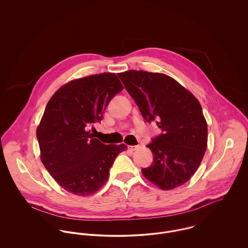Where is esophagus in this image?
<instances>
[{
    "label": "esophagus",
    "mask_w": 248,
    "mask_h": 248,
    "mask_svg": "<svg viewBox=\"0 0 248 248\" xmlns=\"http://www.w3.org/2000/svg\"><path fill=\"white\" fill-rule=\"evenodd\" d=\"M139 148V145H128V150L130 151H135Z\"/></svg>",
    "instance_id": "obj_1"
}]
</instances>
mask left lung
Returning a JSON list of instances; mask_svg holds the SVG:
<instances>
[{
    "label": "left lung",
    "mask_w": 248,
    "mask_h": 248,
    "mask_svg": "<svg viewBox=\"0 0 248 248\" xmlns=\"http://www.w3.org/2000/svg\"><path fill=\"white\" fill-rule=\"evenodd\" d=\"M143 119L157 120L163 134L147 147L153 164L143 176L162 190L177 188L195 174L207 146V124L192 93L173 78L158 72L118 73Z\"/></svg>",
    "instance_id": "left-lung-1"
}]
</instances>
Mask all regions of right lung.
I'll use <instances>...</instances> for the list:
<instances>
[{"instance_id": "1", "label": "right lung", "mask_w": 248, "mask_h": 248, "mask_svg": "<svg viewBox=\"0 0 248 248\" xmlns=\"http://www.w3.org/2000/svg\"><path fill=\"white\" fill-rule=\"evenodd\" d=\"M124 89L115 73L75 79L47 103L37 127L41 161L67 192L88 196L108 181L116 157L127 146L104 144L86 128L101 122L111 99Z\"/></svg>"}]
</instances>
